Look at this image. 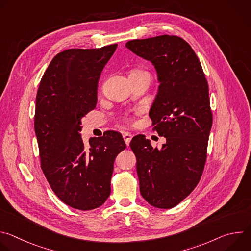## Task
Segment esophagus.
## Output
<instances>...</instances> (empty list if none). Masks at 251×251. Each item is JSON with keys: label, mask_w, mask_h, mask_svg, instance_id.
<instances>
[{"label": "esophagus", "mask_w": 251, "mask_h": 251, "mask_svg": "<svg viewBox=\"0 0 251 251\" xmlns=\"http://www.w3.org/2000/svg\"><path fill=\"white\" fill-rule=\"evenodd\" d=\"M132 137H133V135H132L131 133H129V132H124V133H123V139H124V141H125L127 146H129L130 141H131Z\"/></svg>", "instance_id": "34e87169"}]
</instances>
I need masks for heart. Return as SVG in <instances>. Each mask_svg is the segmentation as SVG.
<instances>
[{
  "instance_id": "1",
  "label": "heart",
  "mask_w": 251,
  "mask_h": 251,
  "mask_svg": "<svg viewBox=\"0 0 251 251\" xmlns=\"http://www.w3.org/2000/svg\"><path fill=\"white\" fill-rule=\"evenodd\" d=\"M138 73H144V71H140V70H136V71H133V73H132V74H138ZM126 119H127V120H129L130 118H129V117H126Z\"/></svg>"
}]
</instances>
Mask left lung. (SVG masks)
<instances>
[{
    "label": "left lung",
    "mask_w": 251,
    "mask_h": 251,
    "mask_svg": "<svg viewBox=\"0 0 251 251\" xmlns=\"http://www.w3.org/2000/svg\"><path fill=\"white\" fill-rule=\"evenodd\" d=\"M126 48L156 68L160 85L149 116L166 138L161 149L145 135L130 142L140 193L155 207L172 208L194 191L204 168L212 124L207 81L194 50L176 35L134 40Z\"/></svg>",
    "instance_id": "obj_1"
}]
</instances>
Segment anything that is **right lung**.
<instances>
[{
	"instance_id": "obj_1",
	"label": "right lung",
	"mask_w": 251,
	"mask_h": 251,
	"mask_svg": "<svg viewBox=\"0 0 251 251\" xmlns=\"http://www.w3.org/2000/svg\"><path fill=\"white\" fill-rule=\"evenodd\" d=\"M116 48L115 44L57 53L35 99L34 132L43 172L58 199L80 210L99 207L108 199L115 158L126 148L116 131L90 138L87 147L80 134L81 119L97 103L101 71Z\"/></svg>"
}]
</instances>
